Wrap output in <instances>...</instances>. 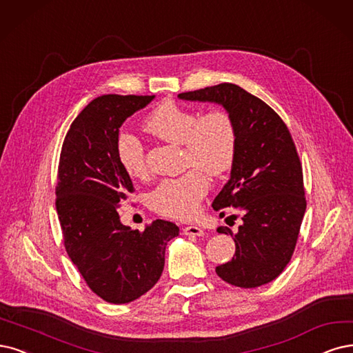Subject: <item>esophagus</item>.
<instances>
[{
	"instance_id": "esophagus-1",
	"label": "esophagus",
	"mask_w": 353,
	"mask_h": 353,
	"mask_svg": "<svg viewBox=\"0 0 353 353\" xmlns=\"http://www.w3.org/2000/svg\"><path fill=\"white\" fill-rule=\"evenodd\" d=\"M183 232L186 236H193V237H202L205 234L203 228H201L199 225H188L183 228Z\"/></svg>"
}]
</instances>
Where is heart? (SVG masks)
Instances as JSON below:
<instances>
[{
	"label": "heart",
	"instance_id": "obj_1",
	"mask_svg": "<svg viewBox=\"0 0 353 353\" xmlns=\"http://www.w3.org/2000/svg\"><path fill=\"white\" fill-rule=\"evenodd\" d=\"M150 134L173 145H183L186 165L201 168L211 176L225 173L237 151V129L232 117L221 109L199 112L163 101L143 121ZM116 152L125 173L134 179L147 174L145 150L141 141L122 132ZM210 190V181L197 168L176 179H164L150 194V205L164 216L189 219L199 212L201 201Z\"/></svg>",
	"mask_w": 353,
	"mask_h": 353
}]
</instances>
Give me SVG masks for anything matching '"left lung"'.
Segmentation results:
<instances>
[{
	"instance_id": "obj_1",
	"label": "left lung",
	"mask_w": 353,
	"mask_h": 353,
	"mask_svg": "<svg viewBox=\"0 0 353 353\" xmlns=\"http://www.w3.org/2000/svg\"><path fill=\"white\" fill-rule=\"evenodd\" d=\"M177 97L221 104L237 129L230 180L212 208H237L243 223L236 234L219 230L232 237L236 254L231 262L216 266V275L240 288L272 282L290 263L307 208L303 167L288 128L263 100L231 83Z\"/></svg>"
}]
</instances>
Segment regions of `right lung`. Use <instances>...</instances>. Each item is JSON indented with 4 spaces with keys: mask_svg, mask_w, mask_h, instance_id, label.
<instances>
[{
    "mask_svg": "<svg viewBox=\"0 0 353 353\" xmlns=\"http://www.w3.org/2000/svg\"><path fill=\"white\" fill-rule=\"evenodd\" d=\"M155 96L106 94L71 123L58 167L57 212L65 249L90 290L104 301H134L160 279L167 243L179 227L155 219L142 232L121 223L119 203L134 192L116 152L119 128Z\"/></svg>",
    "mask_w": 353,
    "mask_h": 353,
    "instance_id": "1",
    "label": "right lung"
}]
</instances>
